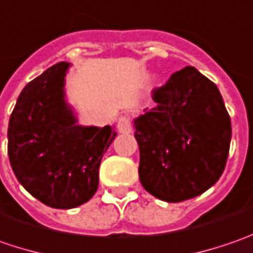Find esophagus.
I'll return each instance as SVG.
<instances>
[{
    "label": "esophagus",
    "mask_w": 253,
    "mask_h": 253,
    "mask_svg": "<svg viewBox=\"0 0 253 253\" xmlns=\"http://www.w3.org/2000/svg\"><path fill=\"white\" fill-rule=\"evenodd\" d=\"M117 128H119V131L123 133V134L131 133V120H130V117H128V116H122V117H119V120H117Z\"/></svg>",
    "instance_id": "obj_1"
}]
</instances>
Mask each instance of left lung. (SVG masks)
Segmentation results:
<instances>
[{"instance_id":"1","label":"left lung","mask_w":253,"mask_h":253,"mask_svg":"<svg viewBox=\"0 0 253 253\" xmlns=\"http://www.w3.org/2000/svg\"><path fill=\"white\" fill-rule=\"evenodd\" d=\"M157 107L134 119L144 190L167 203L201 195L219 180L231 144V119L216 84L194 66L153 90Z\"/></svg>"}]
</instances>
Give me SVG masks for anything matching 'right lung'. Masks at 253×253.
<instances>
[{"label":"right lung","mask_w":253,"mask_h":253,"mask_svg":"<svg viewBox=\"0 0 253 253\" xmlns=\"http://www.w3.org/2000/svg\"><path fill=\"white\" fill-rule=\"evenodd\" d=\"M69 62H59L22 89L8 125V156L19 184L41 203L69 210L99 185L102 157L115 126H82L66 99Z\"/></svg>","instance_id":"right-lung-1"}]
</instances>
